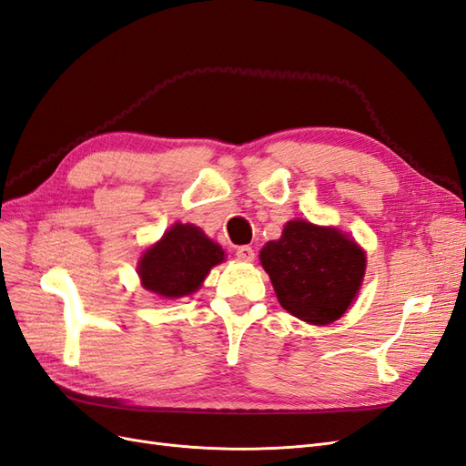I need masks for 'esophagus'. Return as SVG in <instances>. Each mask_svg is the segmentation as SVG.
Returning a JSON list of instances; mask_svg holds the SVG:
<instances>
[{
	"instance_id": "1",
	"label": "esophagus",
	"mask_w": 466,
	"mask_h": 466,
	"mask_svg": "<svg viewBox=\"0 0 466 466\" xmlns=\"http://www.w3.org/2000/svg\"><path fill=\"white\" fill-rule=\"evenodd\" d=\"M237 258L245 260V262H252V260H255V250H252V247H248V245L238 247L237 248Z\"/></svg>"
}]
</instances>
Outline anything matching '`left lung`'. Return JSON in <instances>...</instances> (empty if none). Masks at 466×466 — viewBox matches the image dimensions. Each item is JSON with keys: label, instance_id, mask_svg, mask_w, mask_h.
I'll return each instance as SVG.
<instances>
[{"label": "left lung", "instance_id": "1", "mask_svg": "<svg viewBox=\"0 0 466 466\" xmlns=\"http://www.w3.org/2000/svg\"><path fill=\"white\" fill-rule=\"evenodd\" d=\"M260 262L288 313L309 324H330L356 299L368 260L340 229L293 219L278 241L262 247Z\"/></svg>", "mask_w": 466, "mask_h": 466}]
</instances>
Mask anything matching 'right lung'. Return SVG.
<instances>
[{
    "mask_svg": "<svg viewBox=\"0 0 466 466\" xmlns=\"http://www.w3.org/2000/svg\"><path fill=\"white\" fill-rule=\"evenodd\" d=\"M225 260L223 248L192 223H175L137 262L142 286L163 299L198 289L211 268Z\"/></svg>",
    "mask_w": 466,
    "mask_h": 466,
    "instance_id": "right-lung-1",
    "label": "right lung"
}]
</instances>
